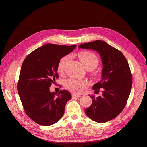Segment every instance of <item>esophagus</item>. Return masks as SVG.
Instances as JSON below:
<instances>
[{"instance_id":"obj_1","label":"esophagus","mask_w":147,"mask_h":147,"mask_svg":"<svg viewBox=\"0 0 147 147\" xmlns=\"http://www.w3.org/2000/svg\"><path fill=\"white\" fill-rule=\"evenodd\" d=\"M72 97L73 98H80V97H81V96L79 95H76V94H72Z\"/></svg>"}]
</instances>
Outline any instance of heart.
I'll return each instance as SVG.
<instances>
[{"mask_svg":"<svg viewBox=\"0 0 147 147\" xmlns=\"http://www.w3.org/2000/svg\"><path fill=\"white\" fill-rule=\"evenodd\" d=\"M79 58L81 63L86 68L92 67L95 68L99 63V60L95 54L90 51H83L79 53ZM69 59V55H65L62 57L58 64V71H63L65 65ZM88 85L86 81L83 80L71 78L64 82V86L68 90L74 93H80L82 90Z\"/></svg>","mask_w":147,"mask_h":147,"instance_id":"obj_1","label":"heart"}]
</instances>
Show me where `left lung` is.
Segmentation results:
<instances>
[{
	"instance_id": "obj_1",
	"label": "left lung",
	"mask_w": 147,
	"mask_h": 147,
	"mask_svg": "<svg viewBox=\"0 0 147 147\" xmlns=\"http://www.w3.org/2000/svg\"><path fill=\"white\" fill-rule=\"evenodd\" d=\"M79 48L97 51L103 66L101 80L92 87L94 90L101 89L102 95H90L92 104L84 111L96 122L109 121L124 109L130 93L132 76L127 61L120 51L102 40L81 44Z\"/></svg>"
}]
</instances>
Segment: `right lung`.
<instances>
[{
	"label": "right lung",
	"mask_w": 147,
	"mask_h": 147,
	"mask_svg": "<svg viewBox=\"0 0 147 147\" xmlns=\"http://www.w3.org/2000/svg\"><path fill=\"white\" fill-rule=\"evenodd\" d=\"M76 46L46 44L31 52L23 61L18 92L26 113L37 124L51 126L63 116L71 95L67 90L58 94L51 92L49 87L58 78L59 61Z\"/></svg>",
	"instance_id": "1"
}]
</instances>
